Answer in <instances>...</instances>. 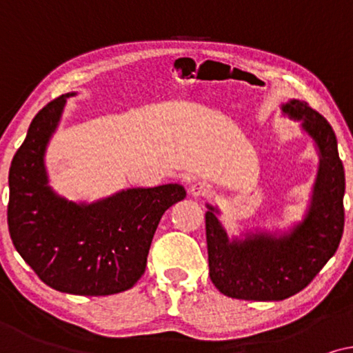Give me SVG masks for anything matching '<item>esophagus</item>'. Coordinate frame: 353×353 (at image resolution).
Listing matches in <instances>:
<instances>
[{"mask_svg": "<svg viewBox=\"0 0 353 353\" xmlns=\"http://www.w3.org/2000/svg\"><path fill=\"white\" fill-rule=\"evenodd\" d=\"M189 192L192 196H206V195H210L211 189L208 184H205V182H195V184L190 187Z\"/></svg>", "mask_w": 353, "mask_h": 353, "instance_id": "esophagus-1", "label": "esophagus"}]
</instances>
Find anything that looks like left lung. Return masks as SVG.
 I'll return each mask as SVG.
<instances>
[{"mask_svg": "<svg viewBox=\"0 0 353 353\" xmlns=\"http://www.w3.org/2000/svg\"><path fill=\"white\" fill-rule=\"evenodd\" d=\"M281 110L302 122V129L316 143L319 168L312 201L302 223L289 232H247L245 239H229L218 208L208 205L210 278L221 294L232 299L268 302L292 297L330 261L344 232L345 174L334 130L305 101L290 100Z\"/></svg>", "mask_w": 353, "mask_h": 353, "instance_id": "8db88e82", "label": "left lung"}]
</instances>
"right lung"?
Listing matches in <instances>:
<instances>
[{
    "label": "right lung",
    "instance_id": "1",
    "mask_svg": "<svg viewBox=\"0 0 353 353\" xmlns=\"http://www.w3.org/2000/svg\"><path fill=\"white\" fill-rule=\"evenodd\" d=\"M65 93L41 108L9 168L8 225L12 243L46 285L74 295L124 292L142 278L164 211L185 199L179 184L128 189L74 203L48 185L45 152Z\"/></svg>",
    "mask_w": 353,
    "mask_h": 353
}]
</instances>
